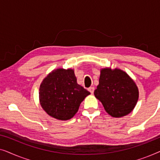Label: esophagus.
<instances>
[{
  "mask_svg": "<svg viewBox=\"0 0 160 160\" xmlns=\"http://www.w3.org/2000/svg\"><path fill=\"white\" fill-rule=\"evenodd\" d=\"M88 89H89V91L90 92H91L92 94H93V93H94V91H95V87H89V88Z\"/></svg>",
  "mask_w": 160,
  "mask_h": 160,
  "instance_id": "esophagus-1",
  "label": "esophagus"
}]
</instances>
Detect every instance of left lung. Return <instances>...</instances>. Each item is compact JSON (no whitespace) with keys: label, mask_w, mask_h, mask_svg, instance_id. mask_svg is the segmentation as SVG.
<instances>
[{"label":"left lung","mask_w":160,"mask_h":160,"mask_svg":"<svg viewBox=\"0 0 160 160\" xmlns=\"http://www.w3.org/2000/svg\"><path fill=\"white\" fill-rule=\"evenodd\" d=\"M111 117L119 118L134 109L139 92L134 81L122 70L106 68L100 70L99 84L94 92Z\"/></svg>","instance_id":"obj_1"}]
</instances>
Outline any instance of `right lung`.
I'll return each instance as SVG.
<instances>
[{"label": "right lung", "instance_id": "obj_1", "mask_svg": "<svg viewBox=\"0 0 160 160\" xmlns=\"http://www.w3.org/2000/svg\"><path fill=\"white\" fill-rule=\"evenodd\" d=\"M89 94L77 84L73 69L58 68L48 74L41 82L39 100L50 117L68 120L77 113L81 102Z\"/></svg>", "mask_w": 160, "mask_h": 160}]
</instances>
